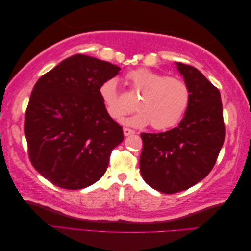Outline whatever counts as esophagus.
<instances>
[{"label": "esophagus", "mask_w": 251, "mask_h": 251, "mask_svg": "<svg viewBox=\"0 0 251 251\" xmlns=\"http://www.w3.org/2000/svg\"><path fill=\"white\" fill-rule=\"evenodd\" d=\"M134 133H135V131L131 130V128H127V127H124V134H125V136H128V135H132V134H134Z\"/></svg>", "instance_id": "obj_1"}]
</instances>
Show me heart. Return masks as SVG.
I'll return each mask as SVG.
<instances>
[{"label":"heart","instance_id":"1","mask_svg":"<svg viewBox=\"0 0 251 251\" xmlns=\"http://www.w3.org/2000/svg\"><path fill=\"white\" fill-rule=\"evenodd\" d=\"M130 92L138 96V112L125 118L123 123L131 126H146L151 124L157 131L168 130L180 123L188 108L191 92L182 79L139 68L126 75ZM105 111L113 119H119L133 107L125 102L114 79L104 80L98 90Z\"/></svg>","mask_w":251,"mask_h":251}]
</instances>
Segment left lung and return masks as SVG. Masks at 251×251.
I'll use <instances>...</instances> for the list:
<instances>
[{
	"mask_svg": "<svg viewBox=\"0 0 251 251\" xmlns=\"http://www.w3.org/2000/svg\"><path fill=\"white\" fill-rule=\"evenodd\" d=\"M176 65L191 92L183 119L171 131L140 135L142 178L163 194L185 191L206 177L225 138L220 91L195 67Z\"/></svg>",
	"mask_w": 251,
	"mask_h": 251,
	"instance_id": "1",
	"label": "left lung"
}]
</instances>
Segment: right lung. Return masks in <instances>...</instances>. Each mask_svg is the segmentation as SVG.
<instances>
[{"label": "right lung", "instance_id": "1", "mask_svg": "<svg viewBox=\"0 0 251 251\" xmlns=\"http://www.w3.org/2000/svg\"><path fill=\"white\" fill-rule=\"evenodd\" d=\"M119 71L104 60L75 54L36 81L24 132L30 161L52 184L85 188L107 171L124 131L105 111L98 90Z\"/></svg>", "mask_w": 251, "mask_h": 251}]
</instances>
